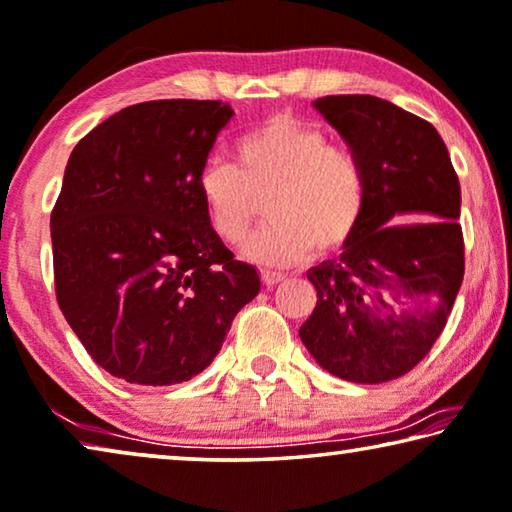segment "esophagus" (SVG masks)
<instances>
[{"label": "esophagus", "mask_w": 512, "mask_h": 512, "mask_svg": "<svg viewBox=\"0 0 512 512\" xmlns=\"http://www.w3.org/2000/svg\"><path fill=\"white\" fill-rule=\"evenodd\" d=\"M285 278L282 276V273H276V271H262V282L266 287H273V285H278V282Z\"/></svg>", "instance_id": "obj_1"}]
</instances>
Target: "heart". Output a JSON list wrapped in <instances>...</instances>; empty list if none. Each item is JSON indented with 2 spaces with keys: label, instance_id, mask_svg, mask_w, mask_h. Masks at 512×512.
Instances as JSON below:
<instances>
[{
  "label": "heart",
  "instance_id": "obj_1",
  "mask_svg": "<svg viewBox=\"0 0 512 512\" xmlns=\"http://www.w3.org/2000/svg\"><path fill=\"white\" fill-rule=\"evenodd\" d=\"M197 193L213 234L239 243L255 220L259 230L243 253L259 264H294L317 248L333 253L352 239L365 202L361 165L333 147L322 126L278 112L239 142V167L209 158L197 174Z\"/></svg>",
  "mask_w": 512,
  "mask_h": 512
}]
</instances>
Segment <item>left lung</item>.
I'll use <instances>...</instances> for the list:
<instances>
[{
    "label": "left lung",
    "instance_id": "8db88e82",
    "mask_svg": "<svg viewBox=\"0 0 512 512\" xmlns=\"http://www.w3.org/2000/svg\"><path fill=\"white\" fill-rule=\"evenodd\" d=\"M312 105L361 165L365 202L342 255L308 271L317 305L299 335L333 377L384 384L423 361L460 292V181L437 128L416 114L361 94ZM407 212L428 218L392 220Z\"/></svg>",
    "mask_w": 512,
    "mask_h": 512
}]
</instances>
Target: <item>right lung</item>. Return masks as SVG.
Segmentation results:
<instances>
[{"label":"right lung","mask_w":512,"mask_h":512,"mask_svg":"<svg viewBox=\"0 0 512 512\" xmlns=\"http://www.w3.org/2000/svg\"><path fill=\"white\" fill-rule=\"evenodd\" d=\"M234 110L124 108L75 144L50 216L55 289L89 356L128 384L193 379L259 292L255 266L209 227L197 174Z\"/></svg>","instance_id":"right-lung-1"}]
</instances>
